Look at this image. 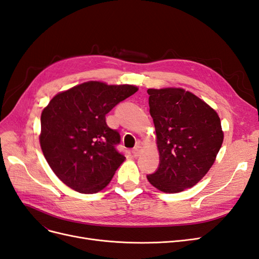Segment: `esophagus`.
<instances>
[{
    "instance_id": "34e87169",
    "label": "esophagus",
    "mask_w": 259,
    "mask_h": 259,
    "mask_svg": "<svg viewBox=\"0 0 259 259\" xmlns=\"http://www.w3.org/2000/svg\"><path fill=\"white\" fill-rule=\"evenodd\" d=\"M133 155L134 156H139L140 154H142V152H143V148H142V146H136L134 149H133Z\"/></svg>"
}]
</instances>
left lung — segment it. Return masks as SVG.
I'll return each instance as SVG.
<instances>
[{
    "label": "left lung",
    "mask_w": 259,
    "mask_h": 259,
    "mask_svg": "<svg viewBox=\"0 0 259 259\" xmlns=\"http://www.w3.org/2000/svg\"><path fill=\"white\" fill-rule=\"evenodd\" d=\"M147 93L160 153L159 167L147 178L163 192L184 191L214 164L224 140L221 119L190 92L149 89Z\"/></svg>",
    "instance_id": "1"
}]
</instances>
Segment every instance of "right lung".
<instances>
[{
    "instance_id": "1",
    "label": "right lung",
    "mask_w": 259,
    "mask_h": 259,
    "mask_svg": "<svg viewBox=\"0 0 259 259\" xmlns=\"http://www.w3.org/2000/svg\"><path fill=\"white\" fill-rule=\"evenodd\" d=\"M133 85L86 82L57 94L41 115L40 144L49 165L71 189L96 193L110 183L125 156L120 133L106 114L137 92Z\"/></svg>"
}]
</instances>
